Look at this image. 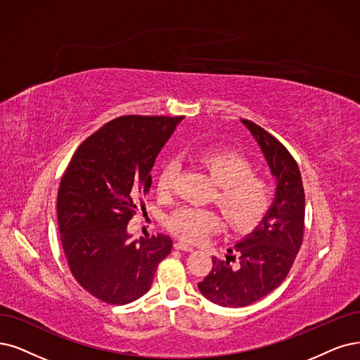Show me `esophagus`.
Wrapping results in <instances>:
<instances>
[{"label":"esophagus","instance_id":"1","mask_svg":"<svg viewBox=\"0 0 360 360\" xmlns=\"http://www.w3.org/2000/svg\"><path fill=\"white\" fill-rule=\"evenodd\" d=\"M173 246H175V249L184 250V252H193V250H194V246L187 245V243H182V242H176Z\"/></svg>","mask_w":360,"mask_h":360}]
</instances>
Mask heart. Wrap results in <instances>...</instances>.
I'll use <instances>...</instances> for the list:
<instances>
[{"label":"heart","mask_w":360,"mask_h":360,"mask_svg":"<svg viewBox=\"0 0 360 360\" xmlns=\"http://www.w3.org/2000/svg\"><path fill=\"white\" fill-rule=\"evenodd\" d=\"M197 162L207 170L218 185L217 200L225 218L234 230H246L264 217L270 206V187L262 178L254 175L248 158L230 150L202 153ZM176 166L166 165L157 179L158 193L170 191ZM167 229L182 240L198 242L219 230L221 219L217 212L184 206L167 217Z\"/></svg>","instance_id":"heart-1"}]
</instances>
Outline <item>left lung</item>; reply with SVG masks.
<instances>
[{
	"label": "left lung",
	"instance_id": "left-lung-1",
	"mask_svg": "<svg viewBox=\"0 0 360 360\" xmlns=\"http://www.w3.org/2000/svg\"><path fill=\"white\" fill-rule=\"evenodd\" d=\"M258 143L276 182V193L261 222L237 240L198 283L202 295L221 307H245L264 298L288 276L302 243L305 197L301 173L289 151L258 124L240 120ZM234 250L239 264L233 266Z\"/></svg>",
	"mask_w": 360,
	"mask_h": 360
}]
</instances>
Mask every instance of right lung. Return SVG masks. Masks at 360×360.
Returning <instances> with one entry per match:
<instances>
[{
  "label": "right lung",
  "mask_w": 360,
  "mask_h": 360,
  "mask_svg": "<svg viewBox=\"0 0 360 360\" xmlns=\"http://www.w3.org/2000/svg\"><path fill=\"white\" fill-rule=\"evenodd\" d=\"M182 118L111 120L78 146L62 176L58 219L65 255L77 282L103 302L141 298L170 254L169 236L133 240L127 224L139 195L151 187L158 153Z\"/></svg>",
  "instance_id": "1"
}]
</instances>
